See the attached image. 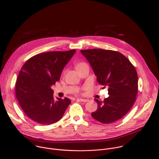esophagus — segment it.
Here are the masks:
<instances>
[{
  "label": "esophagus",
  "mask_w": 159,
  "mask_h": 159,
  "mask_svg": "<svg viewBox=\"0 0 159 159\" xmlns=\"http://www.w3.org/2000/svg\"><path fill=\"white\" fill-rule=\"evenodd\" d=\"M79 100H80V102H84V103H85V102H87L89 101V100H87V99H84V98H80Z\"/></svg>",
  "instance_id": "1"
}]
</instances>
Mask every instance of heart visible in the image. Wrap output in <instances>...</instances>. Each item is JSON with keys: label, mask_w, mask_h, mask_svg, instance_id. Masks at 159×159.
<instances>
[{"label": "heart", "mask_w": 159, "mask_h": 159, "mask_svg": "<svg viewBox=\"0 0 159 159\" xmlns=\"http://www.w3.org/2000/svg\"><path fill=\"white\" fill-rule=\"evenodd\" d=\"M85 64V62H79V63H78V64L76 65V69L80 67V66H82V65H84V64Z\"/></svg>", "instance_id": "b5f03b06"}]
</instances>
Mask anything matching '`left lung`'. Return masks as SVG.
<instances>
[{
	"instance_id": "1",
	"label": "left lung",
	"mask_w": 159,
	"mask_h": 159,
	"mask_svg": "<svg viewBox=\"0 0 159 159\" xmlns=\"http://www.w3.org/2000/svg\"><path fill=\"white\" fill-rule=\"evenodd\" d=\"M80 52L92 66L97 82L103 88H108V98L103 101L95 99L98 109L92 113V116L103 124L119 120L131 110L136 99L138 77L135 67L117 51L90 49Z\"/></svg>"
}]
</instances>
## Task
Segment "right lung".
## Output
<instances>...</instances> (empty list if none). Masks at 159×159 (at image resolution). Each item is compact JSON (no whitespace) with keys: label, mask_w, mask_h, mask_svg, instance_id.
<instances>
[{"label":"right lung","mask_w":159,"mask_h":159,"mask_svg":"<svg viewBox=\"0 0 159 159\" xmlns=\"http://www.w3.org/2000/svg\"><path fill=\"white\" fill-rule=\"evenodd\" d=\"M75 52H46L30 58L19 72L15 85L18 103L27 116L34 122L49 125L60 120L70 100L53 97L52 85L59 80L65 66Z\"/></svg>","instance_id":"1"}]
</instances>
